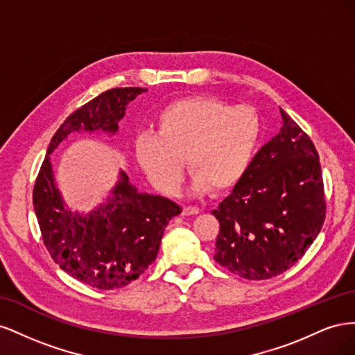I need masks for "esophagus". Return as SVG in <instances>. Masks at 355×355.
I'll use <instances>...</instances> for the list:
<instances>
[{
	"mask_svg": "<svg viewBox=\"0 0 355 355\" xmlns=\"http://www.w3.org/2000/svg\"><path fill=\"white\" fill-rule=\"evenodd\" d=\"M198 213H200V209L191 207V206H187L184 207V210H182V214H184V216H194V214H198Z\"/></svg>",
	"mask_w": 355,
	"mask_h": 355,
	"instance_id": "esophagus-1",
	"label": "esophagus"
}]
</instances>
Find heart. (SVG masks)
Returning <instances> with one entry per match:
<instances>
[{
	"mask_svg": "<svg viewBox=\"0 0 355 355\" xmlns=\"http://www.w3.org/2000/svg\"><path fill=\"white\" fill-rule=\"evenodd\" d=\"M262 118L253 106L196 96L170 103L157 118V133L136 137L139 166L164 194H175L184 178V159L198 194H220L249 171L262 137Z\"/></svg>",
	"mask_w": 355,
	"mask_h": 355,
	"instance_id": "obj_1",
	"label": "heart"
}]
</instances>
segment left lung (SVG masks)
Masks as SVG:
<instances>
[{
	"label": "left lung",
	"instance_id": "1",
	"mask_svg": "<svg viewBox=\"0 0 355 355\" xmlns=\"http://www.w3.org/2000/svg\"><path fill=\"white\" fill-rule=\"evenodd\" d=\"M282 132L263 145L243 180L211 214L214 261L247 280L283 274L305 254L326 218L317 149L282 108Z\"/></svg>",
	"mask_w": 355,
	"mask_h": 355
}]
</instances>
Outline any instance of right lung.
<instances>
[{"instance_id": "obj_1", "label": "right lung", "mask_w": 355, "mask_h": 355, "mask_svg": "<svg viewBox=\"0 0 355 355\" xmlns=\"http://www.w3.org/2000/svg\"><path fill=\"white\" fill-rule=\"evenodd\" d=\"M144 92L111 89L73 111L51 137L35 180L32 201L46 249L63 271L94 288H120L142 275L155 261L167 223L182 209L168 198L137 192L121 170L106 202L89 214L72 213L55 184L50 154L72 132L115 135L125 106Z\"/></svg>"}]
</instances>
